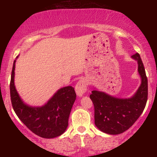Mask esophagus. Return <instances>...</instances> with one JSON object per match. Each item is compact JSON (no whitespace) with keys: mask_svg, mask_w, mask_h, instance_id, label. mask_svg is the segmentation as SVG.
Instances as JSON below:
<instances>
[{"mask_svg":"<svg viewBox=\"0 0 157 157\" xmlns=\"http://www.w3.org/2000/svg\"><path fill=\"white\" fill-rule=\"evenodd\" d=\"M75 91H76L77 96L78 97H82L85 93L87 91V83L86 81L81 79L80 80L78 81V82L76 84L75 86Z\"/></svg>","mask_w":157,"mask_h":157,"instance_id":"esophagus-1","label":"esophagus"}]
</instances>
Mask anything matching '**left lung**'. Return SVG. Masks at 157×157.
Listing matches in <instances>:
<instances>
[{"label":"left lung","mask_w":157,"mask_h":157,"mask_svg":"<svg viewBox=\"0 0 157 157\" xmlns=\"http://www.w3.org/2000/svg\"><path fill=\"white\" fill-rule=\"evenodd\" d=\"M131 57L137 61L141 77V84L132 97L118 98L97 89L90 95L94 106L95 125L105 134L117 135L128 130L140 117L146 105L147 79L145 68L138 53Z\"/></svg>","instance_id":"left-lung-1"}]
</instances>
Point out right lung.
I'll return each mask as SVG.
<instances>
[{
  "instance_id": "add662e5",
  "label": "right lung",
  "mask_w": 157,
  "mask_h": 157,
  "mask_svg": "<svg viewBox=\"0 0 157 157\" xmlns=\"http://www.w3.org/2000/svg\"><path fill=\"white\" fill-rule=\"evenodd\" d=\"M15 62L10 81L11 101L15 113L30 131L40 137L52 139L60 136L67 128L68 117L76 100L75 89L72 86L61 88L42 106L27 105L15 86Z\"/></svg>"
}]
</instances>
